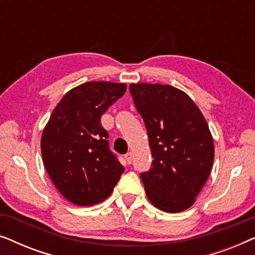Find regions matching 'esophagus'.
Segmentation results:
<instances>
[{"label":"esophagus","instance_id":"1","mask_svg":"<svg viewBox=\"0 0 255 255\" xmlns=\"http://www.w3.org/2000/svg\"><path fill=\"white\" fill-rule=\"evenodd\" d=\"M125 159H127V162L128 163H131L132 162V153L131 152H128L127 154H125Z\"/></svg>","mask_w":255,"mask_h":255}]
</instances>
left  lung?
I'll list each match as a JSON object with an SVG mask.
<instances>
[{
	"instance_id": "left-lung-1",
	"label": "left lung",
	"mask_w": 255,
	"mask_h": 255,
	"mask_svg": "<svg viewBox=\"0 0 255 255\" xmlns=\"http://www.w3.org/2000/svg\"><path fill=\"white\" fill-rule=\"evenodd\" d=\"M148 134L153 162L141 173L146 195L166 212L187 210L210 175L215 158L203 114L182 90L160 83L128 86Z\"/></svg>"
}]
</instances>
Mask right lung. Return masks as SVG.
I'll list each match as a JSON object with an SVG mask.
<instances>
[{
	"label": "right lung",
	"instance_id": "right-lung-1",
	"mask_svg": "<svg viewBox=\"0 0 255 255\" xmlns=\"http://www.w3.org/2000/svg\"><path fill=\"white\" fill-rule=\"evenodd\" d=\"M125 90V83H82L65 94L44 128L40 148L46 172L59 193L80 207L109 197L124 172L110 152L101 116Z\"/></svg>",
	"mask_w": 255,
	"mask_h": 255
}]
</instances>
